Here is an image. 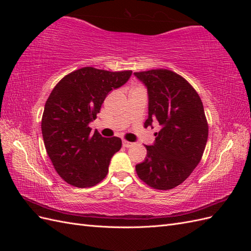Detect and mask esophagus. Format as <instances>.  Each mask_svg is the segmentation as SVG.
Listing matches in <instances>:
<instances>
[{"mask_svg":"<svg viewBox=\"0 0 251 251\" xmlns=\"http://www.w3.org/2000/svg\"><path fill=\"white\" fill-rule=\"evenodd\" d=\"M133 142H130V141H126V140H123V146L125 148H131L133 146Z\"/></svg>","mask_w":251,"mask_h":251,"instance_id":"1","label":"esophagus"}]
</instances>
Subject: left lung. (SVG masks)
<instances>
[{"mask_svg": "<svg viewBox=\"0 0 251 251\" xmlns=\"http://www.w3.org/2000/svg\"><path fill=\"white\" fill-rule=\"evenodd\" d=\"M148 89L149 117L144 126L158 121L153 146L136 165L149 186L166 191L181 184L200 162L208 137V125L199 94L186 79L166 69L135 72Z\"/></svg>", "mask_w": 251, "mask_h": 251, "instance_id": "obj_1", "label": "left lung"}]
</instances>
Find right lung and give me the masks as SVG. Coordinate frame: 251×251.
Segmentation results:
<instances>
[{
	"label": "right lung",
	"mask_w": 251,
	"mask_h": 251,
	"mask_svg": "<svg viewBox=\"0 0 251 251\" xmlns=\"http://www.w3.org/2000/svg\"><path fill=\"white\" fill-rule=\"evenodd\" d=\"M131 75V70L85 67L66 75L52 90L43 113L42 134L53 166L67 183L91 187L107 176L121 139L104 138L89 124L110 91L124 86Z\"/></svg>",
	"instance_id": "1"
}]
</instances>
